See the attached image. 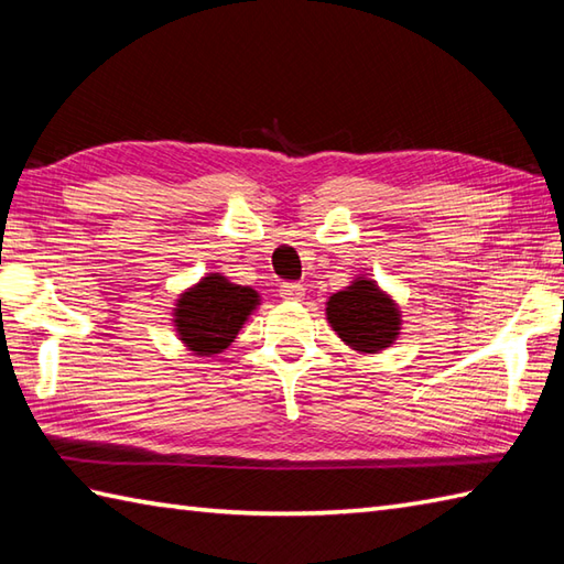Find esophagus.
I'll use <instances>...</instances> for the list:
<instances>
[{
	"instance_id": "34e87169",
	"label": "esophagus",
	"mask_w": 564,
	"mask_h": 564,
	"mask_svg": "<svg viewBox=\"0 0 564 564\" xmlns=\"http://www.w3.org/2000/svg\"><path fill=\"white\" fill-rule=\"evenodd\" d=\"M281 297H283V301H303V297H305V289H303V285L301 283H283L281 285Z\"/></svg>"
}]
</instances>
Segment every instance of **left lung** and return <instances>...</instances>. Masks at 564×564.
I'll use <instances>...</instances> for the list:
<instances>
[{"instance_id": "8db88e82", "label": "left lung", "mask_w": 564, "mask_h": 564, "mask_svg": "<svg viewBox=\"0 0 564 564\" xmlns=\"http://www.w3.org/2000/svg\"><path fill=\"white\" fill-rule=\"evenodd\" d=\"M327 322L356 354H380L398 341L402 310L370 275H356L327 301Z\"/></svg>"}]
</instances>
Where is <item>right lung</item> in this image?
<instances>
[{
    "label": "right lung",
    "instance_id": "obj_1",
    "mask_svg": "<svg viewBox=\"0 0 564 564\" xmlns=\"http://www.w3.org/2000/svg\"><path fill=\"white\" fill-rule=\"evenodd\" d=\"M261 305V295L249 285H237L213 271L178 293L172 307L176 337L191 356H215L230 346L249 315Z\"/></svg>",
    "mask_w": 564,
    "mask_h": 564
}]
</instances>
